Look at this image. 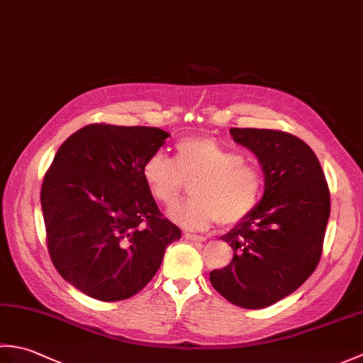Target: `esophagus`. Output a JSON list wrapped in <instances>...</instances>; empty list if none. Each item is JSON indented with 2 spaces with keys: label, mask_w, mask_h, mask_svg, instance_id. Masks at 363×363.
Wrapping results in <instances>:
<instances>
[{
  "label": "esophagus",
  "mask_w": 363,
  "mask_h": 363,
  "mask_svg": "<svg viewBox=\"0 0 363 363\" xmlns=\"http://www.w3.org/2000/svg\"><path fill=\"white\" fill-rule=\"evenodd\" d=\"M184 237H186L187 240H191V242H206V237L204 235H198V234H191V233H184Z\"/></svg>",
  "instance_id": "34e87169"
}]
</instances>
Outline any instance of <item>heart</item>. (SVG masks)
Listing matches in <instances>:
<instances>
[{"label": "heart", "mask_w": 363, "mask_h": 363, "mask_svg": "<svg viewBox=\"0 0 363 363\" xmlns=\"http://www.w3.org/2000/svg\"><path fill=\"white\" fill-rule=\"evenodd\" d=\"M143 181L159 203L172 206L184 189V181H195V198L176 204L168 217L190 230L206 229L213 223H237L256 207L262 194V174L243 162L237 151L213 138L195 137L174 146V159L156 152L145 162Z\"/></svg>", "instance_id": "1"}]
</instances>
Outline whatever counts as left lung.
Listing matches in <instances>:
<instances>
[{
	"mask_svg": "<svg viewBox=\"0 0 363 363\" xmlns=\"http://www.w3.org/2000/svg\"><path fill=\"white\" fill-rule=\"evenodd\" d=\"M256 154L265 189L256 207L221 237L233 262L211 272L213 289L243 309H264L299 289L317 268L330 213L320 162L298 137L272 129L230 128Z\"/></svg>",
	"mask_w": 363,
	"mask_h": 363,
	"instance_id": "obj_1",
	"label": "left lung"
}]
</instances>
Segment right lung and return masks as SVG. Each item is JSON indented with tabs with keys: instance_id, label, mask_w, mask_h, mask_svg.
Here are the masks:
<instances>
[{
	"instance_id": "obj_1",
	"label": "right lung",
	"mask_w": 363,
	"mask_h": 363,
	"mask_svg": "<svg viewBox=\"0 0 363 363\" xmlns=\"http://www.w3.org/2000/svg\"><path fill=\"white\" fill-rule=\"evenodd\" d=\"M168 137L159 128L89 125L54 156L40 194L50 256L87 296L135 295L181 238L143 181L145 162Z\"/></svg>"
}]
</instances>
